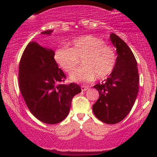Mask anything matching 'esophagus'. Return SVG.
<instances>
[{
  "instance_id": "esophagus-1",
  "label": "esophagus",
  "mask_w": 157,
  "mask_h": 157,
  "mask_svg": "<svg viewBox=\"0 0 157 157\" xmlns=\"http://www.w3.org/2000/svg\"><path fill=\"white\" fill-rule=\"evenodd\" d=\"M88 89H89V86H81V90H82V91H86Z\"/></svg>"
}]
</instances>
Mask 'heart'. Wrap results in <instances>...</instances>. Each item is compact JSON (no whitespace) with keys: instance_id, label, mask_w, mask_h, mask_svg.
I'll return each mask as SVG.
<instances>
[{"instance_id":"obj_1","label":"heart","mask_w":157,"mask_h":157,"mask_svg":"<svg viewBox=\"0 0 157 157\" xmlns=\"http://www.w3.org/2000/svg\"><path fill=\"white\" fill-rule=\"evenodd\" d=\"M71 48L59 46L54 58L64 71L71 73L82 59V66L71 74L70 78L76 82H89L95 78L102 79L110 75L116 64V54L109 45L100 37L85 35L70 42Z\"/></svg>"}]
</instances>
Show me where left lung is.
<instances>
[{
	"label": "left lung",
	"mask_w": 157,
	"mask_h": 157,
	"mask_svg": "<svg viewBox=\"0 0 157 157\" xmlns=\"http://www.w3.org/2000/svg\"><path fill=\"white\" fill-rule=\"evenodd\" d=\"M110 40L117 48L116 64L106 80L94 86L98 100L93 105L96 117L106 124H116L128 114L139 91L137 63L124 40L111 33Z\"/></svg>",
	"instance_id": "obj_1"
}]
</instances>
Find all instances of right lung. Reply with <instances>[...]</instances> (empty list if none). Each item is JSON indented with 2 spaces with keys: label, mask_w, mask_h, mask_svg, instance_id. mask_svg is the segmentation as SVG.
Listing matches in <instances>:
<instances>
[{
  "label": "right lung",
  "mask_w": 157,
  "mask_h": 157,
  "mask_svg": "<svg viewBox=\"0 0 157 157\" xmlns=\"http://www.w3.org/2000/svg\"><path fill=\"white\" fill-rule=\"evenodd\" d=\"M54 54L53 50L30 42L19 65V87L27 107L37 120L47 124L62 122L68 116L73 97L81 92L77 84L63 83L66 77L55 62Z\"/></svg>",
  "instance_id": "1"
}]
</instances>
